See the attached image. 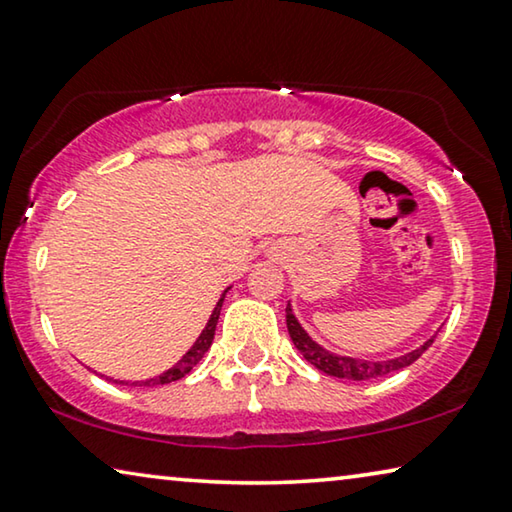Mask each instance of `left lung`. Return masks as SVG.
<instances>
[{
	"label": "left lung",
	"mask_w": 512,
	"mask_h": 512,
	"mask_svg": "<svg viewBox=\"0 0 512 512\" xmlns=\"http://www.w3.org/2000/svg\"><path fill=\"white\" fill-rule=\"evenodd\" d=\"M286 328L288 335H291L293 344L298 351L302 353L309 365H314L318 372L335 376V379H344V381H367V379H379V376L399 372V369L409 367L416 362L422 353L432 346L434 337H429L425 344H420L413 351L397 355V358H388V360H360V358H351V355H339L332 353L328 348H323L318 342L309 337V332L302 328L298 318L293 314L291 302L286 305Z\"/></svg>",
	"instance_id": "1"
}]
</instances>
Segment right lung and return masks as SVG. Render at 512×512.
<instances>
[{
	"label": "right lung",
	"mask_w": 512,
	"mask_h": 512,
	"mask_svg": "<svg viewBox=\"0 0 512 512\" xmlns=\"http://www.w3.org/2000/svg\"><path fill=\"white\" fill-rule=\"evenodd\" d=\"M228 288H231V286H228ZM228 288H226L224 293H221V298H219L217 305H214L212 314H210V318H207V323H205V328H203L201 335L196 337V342L191 344L189 351L184 353L182 358L177 360L173 367L166 369V372H161L159 376H154V379H145V381H133V383H131V381H120V379H108V381L120 383V385H140V388H152V385H166V383H173V381L184 379V376H187V374L191 372V369H194V367L198 365V362L203 360V355L207 353V348L212 346L214 330H217V321H219V314H221V305H224V298H226Z\"/></svg>",
	"instance_id": "1"
}]
</instances>
